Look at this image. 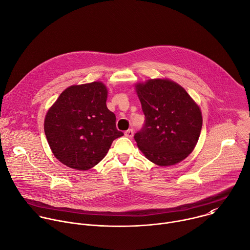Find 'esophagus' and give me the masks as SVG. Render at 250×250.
Wrapping results in <instances>:
<instances>
[{
    "label": "esophagus",
    "instance_id": "1",
    "mask_svg": "<svg viewBox=\"0 0 250 250\" xmlns=\"http://www.w3.org/2000/svg\"><path fill=\"white\" fill-rule=\"evenodd\" d=\"M125 135L126 137H128V138H132V137H133V130H132V129L126 130V131L125 132Z\"/></svg>",
    "mask_w": 250,
    "mask_h": 250
}]
</instances>
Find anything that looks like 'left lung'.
<instances>
[{
    "label": "left lung",
    "mask_w": 250,
    "mask_h": 250,
    "mask_svg": "<svg viewBox=\"0 0 250 250\" xmlns=\"http://www.w3.org/2000/svg\"><path fill=\"white\" fill-rule=\"evenodd\" d=\"M145 115L134 139L144 156L160 167L185 160L195 148L202 127L197 103L179 83L150 78L134 84Z\"/></svg>",
    "instance_id": "1"
}]
</instances>
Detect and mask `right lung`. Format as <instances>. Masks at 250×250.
Returning a JSON list of instances; mask_svg holds the SVG:
<instances>
[{
    "label": "right lung",
    "mask_w": 250,
    "mask_h": 250,
    "mask_svg": "<svg viewBox=\"0 0 250 250\" xmlns=\"http://www.w3.org/2000/svg\"><path fill=\"white\" fill-rule=\"evenodd\" d=\"M108 88L101 81L64 89L49 108L44 130L54 156L68 168L86 171L107 155L113 141L124 135L106 105Z\"/></svg>",
    "instance_id": "obj_1"
}]
</instances>
